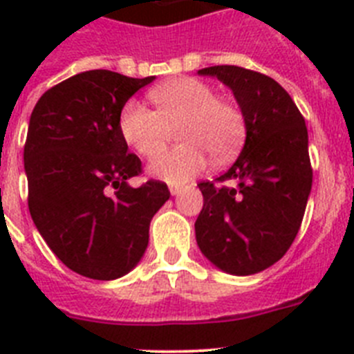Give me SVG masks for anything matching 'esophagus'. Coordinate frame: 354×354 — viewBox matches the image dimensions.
<instances>
[{
	"mask_svg": "<svg viewBox=\"0 0 354 354\" xmlns=\"http://www.w3.org/2000/svg\"><path fill=\"white\" fill-rule=\"evenodd\" d=\"M183 189H184L183 184H170V193H171V195H179V193L183 192Z\"/></svg>",
	"mask_w": 354,
	"mask_h": 354,
	"instance_id": "esophagus-1",
	"label": "esophagus"
}]
</instances>
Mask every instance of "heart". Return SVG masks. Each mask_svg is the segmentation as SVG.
Segmentation results:
<instances>
[{
    "mask_svg": "<svg viewBox=\"0 0 354 354\" xmlns=\"http://www.w3.org/2000/svg\"><path fill=\"white\" fill-rule=\"evenodd\" d=\"M156 109L131 101L120 113V133L138 154L154 156L169 138L170 127L180 126L185 143L163 151L149 165L150 174L170 183H183L204 170L207 153L218 161L230 159L245 140L246 122L239 106L216 97L204 81L180 77L150 90Z\"/></svg>",
    "mask_w": 354,
    "mask_h": 354,
    "instance_id": "obj_1",
    "label": "heart"
}]
</instances>
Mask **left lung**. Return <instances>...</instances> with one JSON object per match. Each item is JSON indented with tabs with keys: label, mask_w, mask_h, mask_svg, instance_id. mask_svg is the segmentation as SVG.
Masks as SVG:
<instances>
[{
	"label": "left lung",
	"mask_w": 354,
	"mask_h": 354,
	"mask_svg": "<svg viewBox=\"0 0 354 354\" xmlns=\"http://www.w3.org/2000/svg\"><path fill=\"white\" fill-rule=\"evenodd\" d=\"M234 92L245 115L246 142L216 182L198 184L204 207L195 221L205 257L230 274L264 271L286 255L298 236L312 189L305 118L273 77L214 65L198 71Z\"/></svg>",
	"instance_id": "1"
}]
</instances>
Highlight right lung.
<instances>
[{
    "label": "right lung",
    "instance_id": "1",
    "mask_svg": "<svg viewBox=\"0 0 354 354\" xmlns=\"http://www.w3.org/2000/svg\"><path fill=\"white\" fill-rule=\"evenodd\" d=\"M154 76L86 71L44 93L24 143L28 207L40 236L68 270L93 280L129 273L145 253L152 216L170 198L150 179L131 187L142 161L129 154L120 113Z\"/></svg>",
    "mask_w": 354,
    "mask_h": 354
}]
</instances>
